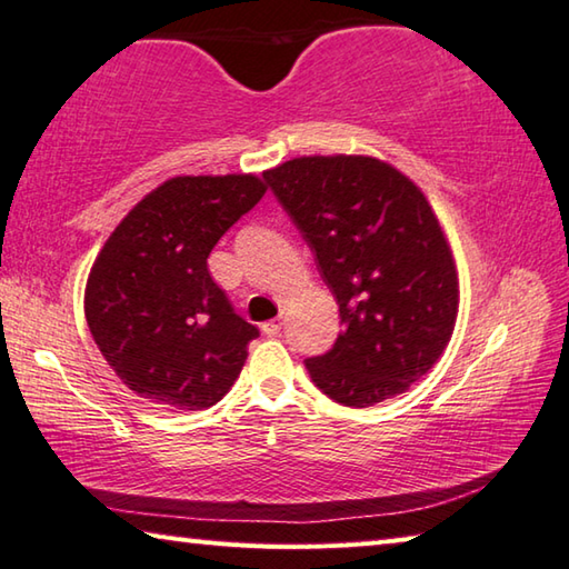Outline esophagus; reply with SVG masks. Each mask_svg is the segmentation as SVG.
<instances>
[{"mask_svg":"<svg viewBox=\"0 0 569 569\" xmlns=\"http://www.w3.org/2000/svg\"><path fill=\"white\" fill-rule=\"evenodd\" d=\"M281 319H273V321H266L263 326H261V331L266 333V336H278L281 333Z\"/></svg>","mask_w":569,"mask_h":569,"instance_id":"obj_1","label":"esophagus"}]
</instances>
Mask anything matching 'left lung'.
Here are the masks:
<instances>
[{"label": "left lung", "mask_w": 569, "mask_h": 569, "mask_svg": "<svg viewBox=\"0 0 569 569\" xmlns=\"http://www.w3.org/2000/svg\"><path fill=\"white\" fill-rule=\"evenodd\" d=\"M263 176L339 303L333 349L306 361L316 387L356 409L409 391L459 313L457 261L427 196L373 156H303Z\"/></svg>", "instance_id": "8db88e82"}]
</instances>
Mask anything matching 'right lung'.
I'll use <instances>...</instances> for the list:
<instances>
[{
	"label": "right lung",
	"instance_id": "obj_1",
	"mask_svg": "<svg viewBox=\"0 0 569 569\" xmlns=\"http://www.w3.org/2000/svg\"><path fill=\"white\" fill-rule=\"evenodd\" d=\"M253 172L176 176L124 216L90 268L84 319L104 361L140 399L170 411L226 397L256 339L208 256L266 196Z\"/></svg>",
	"mask_w": 569,
	"mask_h": 569
}]
</instances>
